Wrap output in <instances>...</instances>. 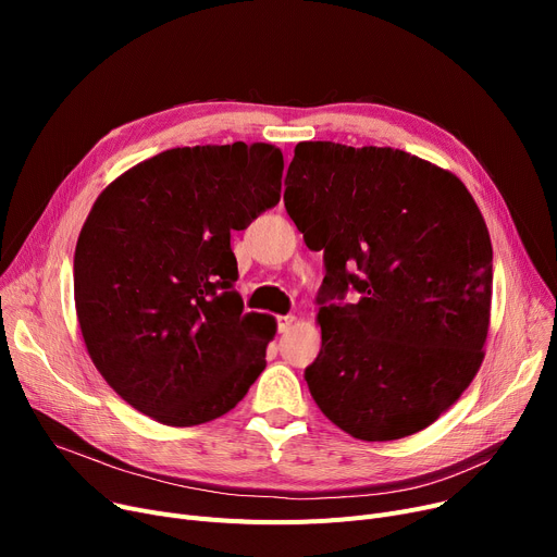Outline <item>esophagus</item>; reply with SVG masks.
<instances>
[{
	"label": "esophagus",
	"instance_id": "obj_1",
	"mask_svg": "<svg viewBox=\"0 0 557 557\" xmlns=\"http://www.w3.org/2000/svg\"><path fill=\"white\" fill-rule=\"evenodd\" d=\"M294 323H296L294 315H277V318H275V325H277V332H280V334L288 332L290 327H294Z\"/></svg>",
	"mask_w": 557,
	"mask_h": 557
}]
</instances>
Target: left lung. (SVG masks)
<instances>
[{
  "label": "left lung",
  "instance_id": "left-lung-1",
  "mask_svg": "<svg viewBox=\"0 0 557 557\" xmlns=\"http://www.w3.org/2000/svg\"><path fill=\"white\" fill-rule=\"evenodd\" d=\"M284 187L286 214L325 263L311 397L359 441L426 429L483 361L492 244L474 198L411 153L334 141H300ZM352 287L359 304L344 300Z\"/></svg>",
  "mask_w": 557,
  "mask_h": 557
}]
</instances>
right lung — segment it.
Listing matches in <instances>:
<instances>
[{
    "label": "right lung",
    "instance_id": "obj_1",
    "mask_svg": "<svg viewBox=\"0 0 557 557\" xmlns=\"http://www.w3.org/2000/svg\"><path fill=\"white\" fill-rule=\"evenodd\" d=\"M282 151L234 141L146 160L95 202L74 252L81 334L110 388L169 426L221 418L267 368L230 232L280 202Z\"/></svg>",
    "mask_w": 557,
    "mask_h": 557
}]
</instances>
